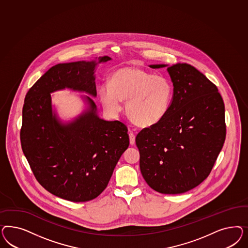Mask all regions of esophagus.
Masks as SVG:
<instances>
[{"label":"esophagus","instance_id":"obj_1","mask_svg":"<svg viewBox=\"0 0 248 248\" xmlns=\"http://www.w3.org/2000/svg\"><path fill=\"white\" fill-rule=\"evenodd\" d=\"M129 139H130V143L133 145V144H135V135L134 133H132L131 131H130V133H129Z\"/></svg>","mask_w":248,"mask_h":248}]
</instances>
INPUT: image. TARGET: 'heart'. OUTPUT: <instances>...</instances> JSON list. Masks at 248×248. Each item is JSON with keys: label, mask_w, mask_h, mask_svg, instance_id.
Listing matches in <instances>:
<instances>
[{"label": "heart", "mask_w": 248, "mask_h": 248, "mask_svg": "<svg viewBox=\"0 0 248 248\" xmlns=\"http://www.w3.org/2000/svg\"><path fill=\"white\" fill-rule=\"evenodd\" d=\"M173 96V86L164 77L138 67L121 68L113 73L110 84L100 88V99L109 113H120L123 100L126 113L136 124L152 126L165 118Z\"/></svg>", "instance_id": "1"}]
</instances>
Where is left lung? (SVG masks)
<instances>
[{
  "label": "left lung",
  "mask_w": 248,
  "mask_h": 248,
  "mask_svg": "<svg viewBox=\"0 0 248 248\" xmlns=\"http://www.w3.org/2000/svg\"><path fill=\"white\" fill-rule=\"evenodd\" d=\"M167 71L173 84L169 111L141 130L135 143L147 185L175 195L197 186L211 173L225 143V104L217 85L194 66L179 62Z\"/></svg>",
  "instance_id": "left-lung-1"
}]
</instances>
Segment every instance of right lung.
<instances>
[{
  "label": "right lung",
  "mask_w": 248,
  "mask_h": 248,
  "mask_svg": "<svg viewBox=\"0 0 248 248\" xmlns=\"http://www.w3.org/2000/svg\"><path fill=\"white\" fill-rule=\"evenodd\" d=\"M95 65L79 61L50 68L29 89L23 107L21 144L34 177L51 194L76 203L102 194L129 146L127 126L100 119L88 96L90 108L75 122L62 124L53 114L52 92L68 87L96 95Z\"/></svg>",
  "instance_id": "add662e5"
}]
</instances>
